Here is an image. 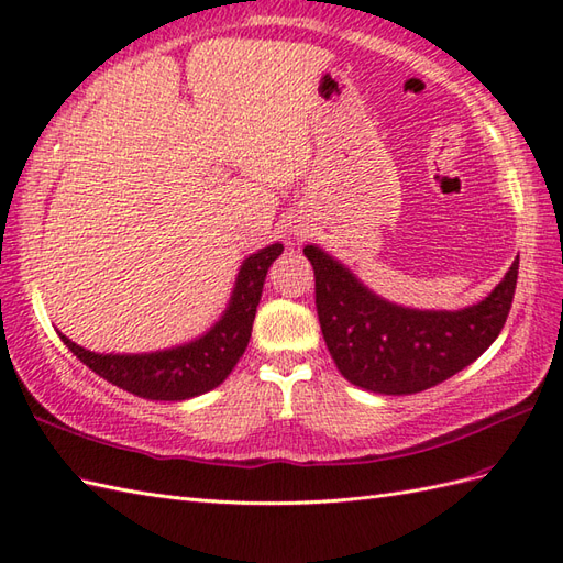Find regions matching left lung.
Instances as JSON below:
<instances>
[{
	"label": "left lung",
	"instance_id": "8db88e82",
	"mask_svg": "<svg viewBox=\"0 0 563 563\" xmlns=\"http://www.w3.org/2000/svg\"><path fill=\"white\" fill-rule=\"evenodd\" d=\"M305 256L313 266L321 333L338 372L386 396L420 394L473 364L501 333L518 283L516 258L479 305L415 311L372 295L319 246H305Z\"/></svg>",
	"mask_w": 563,
	"mask_h": 563
}]
</instances>
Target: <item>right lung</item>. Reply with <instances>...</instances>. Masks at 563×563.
I'll use <instances>...</instances> for the list:
<instances>
[{"label": "right lung", "instance_id": "obj_1", "mask_svg": "<svg viewBox=\"0 0 563 563\" xmlns=\"http://www.w3.org/2000/svg\"><path fill=\"white\" fill-rule=\"evenodd\" d=\"M280 254L283 244H271L246 258L225 317L203 338L185 347L151 352V355H96L71 343L67 335H59L88 369L129 394L151 400H187L201 396L225 382L244 355L268 266Z\"/></svg>", "mask_w": 563, "mask_h": 563}]
</instances>
